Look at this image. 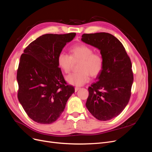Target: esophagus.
Listing matches in <instances>:
<instances>
[{"label": "esophagus", "instance_id": "34e87169", "mask_svg": "<svg viewBox=\"0 0 152 152\" xmlns=\"http://www.w3.org/2000/svg\"><path fill=\"white\" fill-rule=\"evenodd\" d=\"M80 89V87H75V92H77V91H79V90Z\"/></svg>", "mask_w": 152, "mask_h": 152}]
</instances>
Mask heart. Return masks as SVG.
<instances>
[{"label": "heart", "mask_w": 152, "mask_h": 152, "mask_svg": "<svg viewBox=\"0 0 152 152\" xmlns=\"http://www.w3.org/2000/svg\"><path fill=\"white\" fill-rule=\"evenodd\" d=\"M70 56L61 52L57 58L59 68L65 73L70 72L73 61H80L78 73H72L66 77V80L70 84L81 86L88 82L90 75L98 77L102 72L104 68V59L100 54L94 53L93 48L85 44H79L72 47Z\"/></svg>", "instance_id": "1"}]
</instances>
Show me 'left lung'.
Listing matches in <instances>:
<instances>
[{
  "label": "left lung",
  "instance_id": "8db88e82",
  "mask_svg": "<svg viewBox=\"0 0 152 152\" xmlns=\"http://www.w3.org/2000/svg\"><path fill=\"white\" fill-rule=\"evenodd\" d=\"M81 40L98 48L104 59L102 72L89 87L86 107L99 121L118 116L129 103L133 82L132 64L122 44L113 35L84 34Z\"/></svg>",
  "mask_w": 152,
  "mask_h": 152
}]
</instances>
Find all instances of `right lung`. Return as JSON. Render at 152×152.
Returning <instances> with one entry per match:
<instances>
[{"label":"right lung","mask_w":152,"mask_h":152,"mask_svg":"<svg viewBox=\"0 0 152 152\" xmlns=\"http://www.w3.org/2000/svg\"><path fill=\"white\" fill-rule=\"evenodd\" d=\"M75 35H43L21 54L17 71L18 98L28 116L36 122L49 124L56 121L75 92L65 80L57 58Z\"/></svg>","instance_id":"1"}]
</instances>
